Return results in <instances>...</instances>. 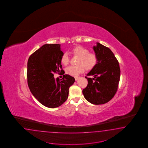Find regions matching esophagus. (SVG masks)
I'll list each match as a JSON object with an SVG mask.
<instances>
[{
  "mask_svg": "<svg viewBox=\"0 0 148 148\" xmlns=\"http://www.w3.org/2000/svg\"><path fill=\"white\" fill-rule=\"evenodd\" d=\"M79 79V77H75V80L77 81L78 79Z\"/></svg>",
  "mask_w": 148,
  "mask_h": 148,
  "instance_id": "34e87169",
  "label": "esophagus"
}]
</instances>
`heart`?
<instances>
[{
  "label": "heart",
  "mask_w": 148,
  "mask_h": 148,
  "mask_svg": "<svg viewBox=\"0 0 148 148\" xmlns=\"http://www.w3.org/2000/svg\"><path fill=\"white\" fill-rule=\"evenodd\" d=\"M72 54L79 57L77 60V66H71L66 69V73L72 76H76L83 73L85 68L90 71L94 67L98 61L97 55L93 53H89V50L80 45L76 46L72 50ZM69 58L67 53L63 54L61 62L63 65L66 66L69 63Z\"/></svg>",
  "instance_id": "b5f03b06"
}]
</instances>
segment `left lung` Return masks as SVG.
Returning <instances> with one entry per match:
<instances>
[{
  "instance_id": "left-lung-1",
  "label": "left lung",
  "mask_w": 148,
  "mask_h": 148,
  "mask_svg": "<svg viewBox=\"0 0 148 148\" xmlns=\"http://www.w3.org/2000/svg\"><path fill=\"white\" fill-rule=\"evenodd\" d=\"M93 49L98 61L87 76L94 77L86 76L88 85L82 90V93L88 102L101 105L108 102L116 94L121 70L118 61L110 49L98 42Z\"/></svg>"
}]
</instances>
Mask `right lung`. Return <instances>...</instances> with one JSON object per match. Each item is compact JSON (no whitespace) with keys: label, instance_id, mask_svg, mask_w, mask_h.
Instances as JSON below:
<instances>
[{"label":"right lung","instance_id":"right-lung-1","mask_svg":"<svg viewBox=\"0 0 148 148\" xmlns=\"http://www.w3.org/2000/svg\"><path fill=\"white\" fill-rule=\"evenodd\" d=\"M63 54L61 45L45 44L28 59L29 88L34 97L47 108H58L64 103L67 99L69 87L75 81L68 74L64 75L62 79L54 77V73L60 72L59 68H62Z\"/></svg>","mask_w":148,"mask_h":148}]
</instances>
